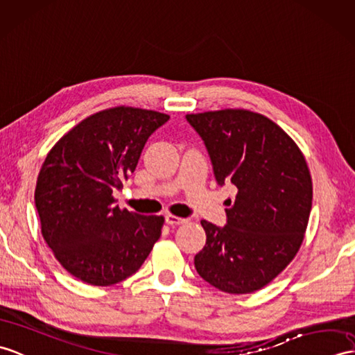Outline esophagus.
I'll return each mask as SVG.
<instances>
[{
	"mask_svg": "<svg viewBox=\"0 0 355 355\" xmlns=\"http://www.w3.org/2000/svg\"><path fill=\"white\" fill-rule=\"evenodd\" d=\"M166 224L168 225H181V224H184V222H187V219H184V218H178V216H175V215H166Z\"/></svg>",
	"mask_w": 355,
	"mask_h": 355,
	"instance_id": "esophagus-1",
	"label": "esophagus"
}]
</instances>
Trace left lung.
Here are the masks:
<instances>
[{"label": "left lung", "mask_w": 355, "mask_h": 355, "mask_svg": "<svg viewBox=\"0 0 355 355\" xmlns=\"http://www.w3.org/2000/svg\"><path fill=\"white\" fill-rule=\"evenodd\" d=\"M207 148L218 184L232 181L227 225L201 220L195 268L216 289L252 293L298 252L311 210V177L301 150L275 122L243 109L186 114Z\"/></svg>", "instance_id": "1"}]
</instances>
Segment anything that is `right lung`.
<instances>
[{
    "label": "right lung",
    "instance_id": "right-lung-1",
    "mask_svg": "<svg viewBox=\"0 0 355 355\" xmlns=\"http://www.w3.org/2000/svg\"><path fill=\"white\" fill-rule=\"evenodd\" d=\"M168 119L160 112L112 107L77 123L48 153L35 191L42 236L81 282H122L159 241L164 218L121 210L113 192L133 174L148 137Z\"/></svg>",
    "mask_w": 355,
    "mask_h": 355
}]
</instances>
